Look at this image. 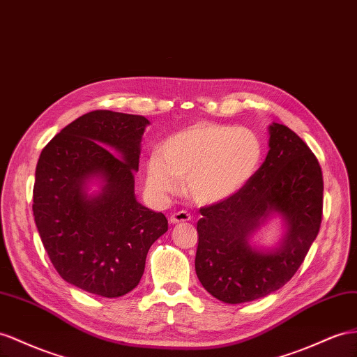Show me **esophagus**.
Returning <instances> with one entry per match:
<instances>
[{
    "label": "esophagus",
    "mask_w": 357,
    "mask_h": 357,
    "mask_svg": "<svg viewBox=\"0 0 357 357\" xmlns=\"http://www.w3.org/2000/svg\"><path fill=\"white\" fill-rule=\"evenodd\" d=\"M191 220V215L187 211H179V213H173L170 215V223L172 225H178V223H184Z\"/></svg>",
    "instance_id": "1"
}]
</instances>
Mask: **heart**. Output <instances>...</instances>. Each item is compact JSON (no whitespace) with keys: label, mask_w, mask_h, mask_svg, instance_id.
Returning a JSON list of instances; mask_svg holds the SVG:
<instances>
[{"label":"heart","mask_w":357,"mask_h":357,"mask_svg":"<svg viewBox=\"0 0 357 357\" xmlns=\"http://www.w3.org/2000/svg\"><path fill=\"white\" fill-rule=\"evenodd\" d=\"M259 135L243 126L199 122L167 137L151 155L146 182L155 196L176 193L179 179L199 205H214L249 184L262 162Z\"/></svg>","instance_id":"1"}]
</instances>
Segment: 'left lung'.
<instances>
[{
  "instance_id": "1",
  "label": "left lung",
  "mask_w": 357,
  "mask_h": 357,
  "mask_svg": "<svg viewBox=\"0 0 357 357\" xmlns=\"http://www.w3.org/2000/svg\"><path fill=\"white\" fill-rule=\"evenodd\" d=\"M268 153L240 193L200 208L196 274L223 303L266 297L294 276L317 238L323 214V173L306 143L288 126H268ZM286 232L271 248L251 240L271 218Z\"/></svg>"
}]
</instances>
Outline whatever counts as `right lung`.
Returning <instances> with one entry per match:
<instances>
[{"instance_id":"right-lung-1","label":"right lung","mask_w":357,"mask_h":357,"mask_svg":"<svg viewBox=\"0 0 357 357\" xmlns=\"http://www.w3.org/2000/svg\"><path fill=\"white\" fill-rule=\"evenodd\" d=\"M148 125L143 116L96 109L63 128L39 157L33 214L43 248L60 276L90 294L132 291L167 231L166 215L134 193Z\"/></svg>"}]
</instances>
